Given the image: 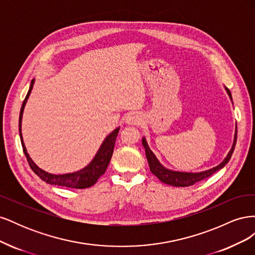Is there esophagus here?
Returning a JSON list of instances; mask_svg holds the SVG:
<instances>
[{
    "label": "esophagus",
    "mask_w": 255,
    "mask_h": 255,
    "mask_svg": "<svg viewBox=\"0 0 255 255\" xmlns=\"http://www.w3.org/2000/svg\"><path fill=\"white\" fill-rule=\"evenodd\" d=\"M141 118L139 117V115L136 113H129L127 116V123L130 126H138L140 125Z\"/></svg>",
    "instance_id": "obj_1"
}]
</instances>
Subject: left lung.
Listing matches in <instances>:
<instances>
[{"mask_svg": "<svg viewBox=\"0 0 255 255\" xmlns=\"http://www.w3.org/2000/svg\"><path fill=\"white\" fill-rule=\"evenodd\" d=\"M226 89L228 91L230 98L232 99L231 91L228 88H226ZM236 140H237V126H236V129H235L233 146H232V149H231V151L229 152L226 159L223 160L219 166L215 167L213 169H210V170H207V171L199 172V173H187V172H177V171L168 170V169H166L165 167H163L159 164V161L157 160L155 155H154L153 152L150 150L149 145H148V143H146L144 138L142 139V144L145 149V156H146V159H148L150 170L154 175L157 177V179H159V181H161L163 183H166V184H169V185H173V186L186 187V186H191V185H194L200 181L206 179V177L211 176L213 173L217 172L218 170H220L221 168L225 167L228 164V161L230 160L231 156H232V154L234 152Z\"/></svg>", "mask_w": 255, "mask_h": 255, "instance_id": "obj_1", "label": "left lung"}]
</instances>
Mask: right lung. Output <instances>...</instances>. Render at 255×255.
Segmentation results:
<instances>
[{"label":"right lung","mask_w":255,"mask_h":255,"mask_svg":"<svg viewBox=\"0 0 255 255\" xmlns=\"http://www.w3.org/2000/svg\"><path fill=\"white\" fill-rule=\"evenodd\" d=\"M33 84H34V80L32 81V83H30V87L28 89V92L24 99V101H23V103H22L20 116H19V134H20L21 144H22L23 152H24V155L27 159V163H28L30 169H32V170L38 176H39L42 181H44L45 183L52 184V185H58V186L79 188V189L92 186V185H95L97 183L99 177L102 174H104V172L107 169V166H109V164H110L113 152H114V148H115L116 138H117V136H118L119 128L115 129L112 134H110L106 137V139L102 143L101 148H100V150L98 151L95 158L92 159L91 163L87 167H85L83 170H80V171L74 172V173L63 174V175H55V174H51V173L43 171L42 169L37 167L36 164L32 160V158L29 157V155L26 152L24 142H23L22 133H21V121H22L23 110H24V106L26 104L27 99L30 95V92H32Z\"/></svg>","instance_id":"1"}]
</instances>
